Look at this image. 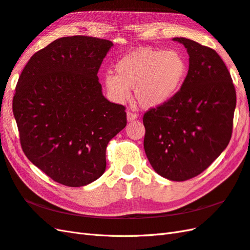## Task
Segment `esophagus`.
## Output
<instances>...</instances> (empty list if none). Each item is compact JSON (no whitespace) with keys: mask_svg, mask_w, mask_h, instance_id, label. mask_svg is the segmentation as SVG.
Wrapping results in <instances>:
<instances>
[{"mask_svg":"<svg viewBox=\"0 0 250 250\" xmlns=\"http://www.w3.org/2000/svg\"><path fill=\"white\" fill-rule=\"evenodd\" d=\"M126 115H127V121H128V122H132V121H135L137 119V114L135 112L129 111V110L127 111Z\"/></svg>","mask_w":250,"mask_h":250,"instance_id":"obj_1","label":"esophagus"}]
</instances>
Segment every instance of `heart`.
Here are the masks:
<instances>
[{"label":"heart","mask_w":250,"mask_h":250,"mask_svg":"<svg viewBox=\"0 0 250 250\" xmlns=\"http://www.w3.org/2000/svg\"><path fill=\"white\" fill-rule=\"evenodd\" d=\"M115 72H107L104 76L109 96L124 103L133 90L138 104L149 109L167 104L177 94L187 77L188 64L175 50L139 48L121 58Z\"/></svg>","instance_id":"1"}]
</instances>
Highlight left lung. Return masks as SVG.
<instances>
[{
  "mask_svg": "<svg viewBox=\"0 0 250 250\" xmlns=\"http://www.w3.org/2000/svg\"><path fill=\"white\" fill-rule=\"evenodd\" d=\"M173 40L187 48L188 71L171 101L144 114V150L155 172L185 181L204 172L227 147L236 95L214 50L190 39Z\"/></svg>",
  "mask_w": 250,
  "mask_h": 250,
  "instance_id": "8db88e82",
  "label": "left lung"
}]
</instances>
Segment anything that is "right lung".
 Segmentation results:
<instances>
[{
  "mask_svg": "<svg viewBox=\"0 0 250 250\" xmlns=\"http://www.w3.org/2000/svg\"><path fill=\"white\" fill-rule=\"evenodd\" d=\"M111 41L62 37L34 54L13 112L28 160L54 181L83 187L104 174L106 148L125 128V107L103 95L97 72Z\"/></svg>",
  "mask_w": 250,
  "mask_h": 250,
  "instance_id": "obj_1",
  "label": "right lung"
}]
</instances>
